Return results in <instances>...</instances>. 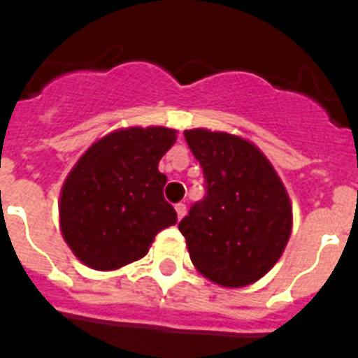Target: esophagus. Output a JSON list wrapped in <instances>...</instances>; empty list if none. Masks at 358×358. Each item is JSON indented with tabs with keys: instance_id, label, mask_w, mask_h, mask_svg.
Masks as SVG:
<instances>
[{
	"instance_id": "obj_1",
	"label": "esophagus",
	"mask_w": 358,
	"mask_h": 358,
	"mask_svg": "<svg viewBox=\"0 0 358 358\" xmlns=\"http://www.w3.org/2000/svg\"><path fill=\"white\" fill-rule=\"evenodd\" d=\"M174 209H176V215H178V220H182V218L186 217V205H184V203H178V205H176V207H174Z\"/></svg>"
}]
</instances>
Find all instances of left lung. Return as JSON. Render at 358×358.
Instances as JSON below:
<instances>
[{
  "mask_svg": "<svg viewBox=\"0 0 358 358\" xmlns=\"http://www.w3.org/2000/svg\"><path fill=\"white\" fill-rule=\"evenodd\" d=\"M199 161L207 195L178 224L192 263L222 287L263 278L292 236V203L261 149L240 136L194 128L184 132Z\"/></svg>",
  "mask_w": 358,
  "mask_h": 358,
  "instance_id": "left-lung-1",
  "label": "left lung"
}]
</instances>
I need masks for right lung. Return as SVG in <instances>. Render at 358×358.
<instances>
[{
	"label": "right lung",
	"instance_id": "add662e5",
	"mask_svg": "<svg viewBox=\"0 0 358 358\" xmlns=\"http://www.w3.org/2000/svg\"><path fill=\"white\" fill-rule=\"evenodd\" d=\"M174 141L172 128L130 126L103 136L78 159L59 201L61 234L78 261L117 270L148 255L157 234L176 224L159 172Z\"/></svg>",
	"mask_w": 358,
	"mask_h": 358
}]
</instances>
